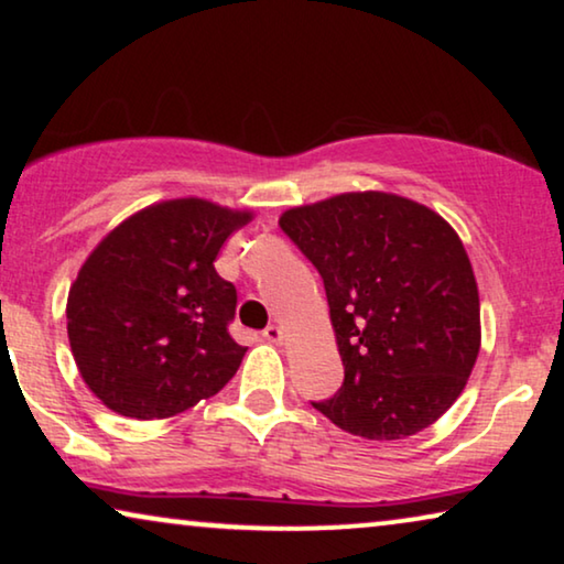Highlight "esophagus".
<instances>
[{
	"label": "esophagus",
	"instance_id": "34e87169",
	"mask_svg": "<svg viewBox=\"0 0 564 564\" xmlns=\"http://www.w3.org/2000/svg\"><path fill=\"white\" fill-rule=\"evenodd\" d=\"M267 338V341H272V344H282L284 341V330H282V326H276V323H272V326H267L264 328V334H261Z\"/></svg>",
	"mask_w": 564,
	"mask_h": 564
}]
</instances>
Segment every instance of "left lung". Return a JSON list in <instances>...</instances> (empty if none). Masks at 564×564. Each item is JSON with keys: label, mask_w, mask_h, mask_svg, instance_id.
<instances>
[{"label": "left lung", "mask_w": 564, "mask_h": 564, "mask_svg": "<svg viewBox=\"0 0 564 564\" xmlns=\"http://www.w3.org/2000/svg\"><path fill=\"white\" fill-rule=\"evenodd\" d=\"M280 226L323 276L344 361L341 390L313 408L372 442L442 419L480 354V295L457 230L375 189L290 207Z\"/></svg>", "instance_id": "8db88e82"}]
</instances>
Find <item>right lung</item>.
Masks as SVG:
<instances>
[{"label": "right lung", "instance_id": "add662e5", "mask_svg": "<svg viewBox=\"0 0 564 564\" xmlns=\"http://www.w3.org/2000/svg\"><path fill=\"white\" fill-rule=\"evenodd\" d=\"M251 218L176 197L133 213L95 246L68 290L66 330L102 405L126 419H172L226 388L246 346L228 334L238 297L213 261Z\"/></svg>", "mask_w": 564, "mask_h": 564}]
</instances>
